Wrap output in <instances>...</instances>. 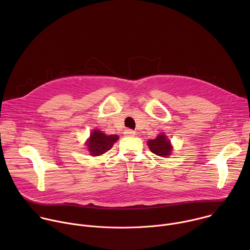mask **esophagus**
Returning a JSON list of instances; mask_svg holds the SVG:
<instances>
[{"label": "esophagus", "mask_w": 250, "mask_h": 250, "mask_svg": "<svg viewBox=\"0 0 250 250\" xmlns=\"http://www.w3.org/2000/svg\"><path fill=\"white\" fill-rule=\"evenodd\" d=\"M125 134L126 135V136H134L135 135V131L134 130H132V129H125Z\"/></svg>", "instance_id": "obj_1"}]
</instances>
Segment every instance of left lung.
<instances>
[{"label":"left lung","mask_w":250,"mask_h":250,"mask_svg":"<svg viewBox=\"0 0 250 250\" xmlns=\"http://www.w3.org/2000/svg\"><path fill=\"white\" fill-rule=\"evenodd\" d=\"M147 146L152 153L162 157L169 156L172 151L171 142L164 133H160L155 139H149Z\"/></svg>","instance_id":"left-lung-1"}]
</instances>
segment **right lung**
Segmentation results:
<instances>
[{
	"instance_id": "add662e5",
	"label": "right lung",
	"mask_w": 250,
	"mask_h": 250,
	"mask_svg": "<svg viewBox=\"0 0 250 250\" xmlns=\"http://www.w3.org/2000/svg\"><path fill=\"white\" fill-rule=\"evenodd\" d=\"M118 139L119 136L116 134L106 135L99 129H94L86 142V146L90 155L99 156L110 150Z\"/></svg>"
}]
</instances>
